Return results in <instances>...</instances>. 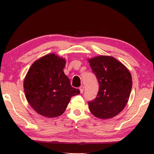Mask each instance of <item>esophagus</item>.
<instances>
[{"label": "esophagus", "instance_id": "1", "mask_svg": "<svg viewBox=\"0 0 154 154\" xmlns=\"http://www.w3.org/2000/svg\"><path fill=\"white\" fill-rule=\"evenodd\" d=\"M79 91H80V93H82L83 92V91H84V87H83V85H82V86H81V87H79Z\"/></svg>", "mask_w": 154, "mask_h": 154}]
</instances>
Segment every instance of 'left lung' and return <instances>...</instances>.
Returning <instances> with one entry per match:
<instances>
[{"label": "left lung", "mask_w": 154, "mask_h": 154, "mask_svg": "<svg viewBox=\"0 0 154 154\" xmlns=\"http://www.w3.org/2000/svg\"><path fill=\"white\" fill-rule=\"evenodd\" d=\"M99 85L97 97L88 102L91 112L100 119H109L122 111L128 101L132 87L128 68L109 55L87 59Z\"/></svg>", "instance_id": "obj_1"}]
</instances>
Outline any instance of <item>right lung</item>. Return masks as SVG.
<instances>
[{"mask_svg": "<svg viewBox=\"0 0 154 154\" xmlns=\"http://www.w3.org/2000/svg\"><path fill=\"white\" fill-rule=\"evenodd\" d=\"M66 61L54 54L45 55L34 62L24 81L28 103L35 112L48 118L63 114L71 98L80 93L72 87L63 69Z\"/></svg>", "mask_w": 154, "mask_h": 154, "instance_id": "right-lung-1", "label": "right lung"}]
</instances>
